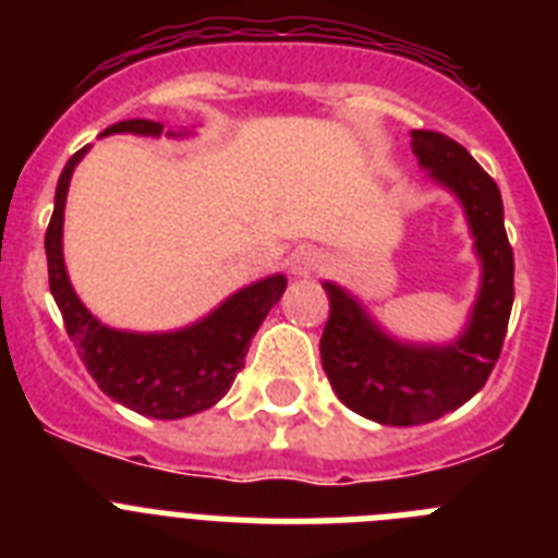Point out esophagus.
Segmentation results:
<instances>
[{
    "label": "esophagus",
    "mask_w": 558,
    "mask_h": 558,
    "mask_svg": "<svg viewBox=\"0 0 558 558\" xmlns=\"http://www.w3.org/2000/svg\"><path fill=\"white\" fill-rule=\"evenodd\" d=\"M323 266V257L320 252L315 250H298L292 252V257H289V269H292V275H312V271H317Z\"/></svg>",
    "instance_id": "esophagus-1"
}]
</instances>
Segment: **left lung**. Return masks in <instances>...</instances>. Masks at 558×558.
<instances>
[{"label": "left lung", "instance_id": "obj_1", "mask_svg": "<svg viewBox=\"0 0 558 558\" xmlns=\"http://www.w3.org/2000/svg\"><path fill=\"white\" fill-rule=\"evenodd\" d=\"M411 142L420 163L465 204L485 275L471 326L446 349L388 340L343 289L326 283L329 320L320 337L323 372L345 409L383 425H423L471 400L502 354L513 306V250L496 181L448 135L414 130Z\"/></svg>", "mask_w": 558, "mask_h": 558}]
</instances>
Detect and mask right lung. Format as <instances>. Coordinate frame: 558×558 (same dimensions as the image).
<instances>
[{
  "mask_svg": "<svg viewBox=\"0 0 558 558\" xmlns=\"http://www.w3.org/2000/svg\"><path fill=\"white\" fill-rule=\"evenodd\" d=\"M161 130L158 121L130 119L112 124L101 135H161ZM84 153L87 147L73 153L62 170L56 186V207L45 232L50 292L64 317V329L107 397L156 420L198 414L221 400L235 383L252 337L266 320L269 308L280 301L287 278L275 275L255 287L241 289L221 308H215L207 320L172 335H130L101 326L70 287L62 257L64 198L73 167L82 161Z\"/></svg>",
  "mask_w": 558,
  "mask_h": 558,
  "instance_id": "right-lung-1",
  "label": "right lung"
}]
</instances>
